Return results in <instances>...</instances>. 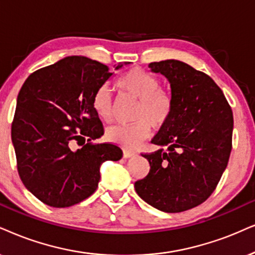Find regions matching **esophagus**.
I'll list each match as a JSON object with an SVG mask.
<instances>
[{
  "label": "esophagus",
  "instance_id": "obj_1",
  "mask_svg": "<svg viewBox=\"0 0 255 255\" xmlns=\"http://www.w3.org/2000/svg\"><path fill=\"white\" fill-rule=\"evenodd\" d=\"M135 155V151L129 150V149H124V157L128 159V157H131Z\"/></svg>",
  "mask_w": 255,
  "mask_h": 255
}]
</instances>
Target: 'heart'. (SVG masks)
Returning <instances> with one entry per match:
<instances>
[{
  "instance_id": "obj_1",
  "label": "heart",
  "mask_w": 255,
  "mask_h": 255,
  "mask_svg": "<svg viewBox=\"0 0 255 255\" xmlns=\"http://www.w3.org/2000/svg\"><path fill=\"white\" fill-rule=\"evenodd\" d=\"M125 94L137 100L133 120L129 126L108 128L106 137L113 143L133 149L150 134V126L160 128L169 120L173 112L172 95L160 88V81L153 74L141 68H131L122 74L115 82ZM92 107L102 121L109 122L113 117V101L109 89L99 87L92 98Z\"/></svg>"
}]
</instances>
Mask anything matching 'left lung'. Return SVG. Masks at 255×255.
Returning a JSON list of instances; mask_svg holds the SVG:
<instances>
[{"label": "left lung", "mask_w": 255, "mask_h": 255, "mask_svg": "<svg viewBox=\"0 0 255 255\" xmlns=\"http://www.w3.org/2000/svg\"><path fill=\"white\" fill-rule=\"evenodd\" d=\"M148 67L168 80L174 106L151 140L166 149L143 154L149 173L134 187L147 204L179 213L201 205L217 188L231 155L233 113L207 74L178 60Z\"/></svg>", "instance_id": "obj_1"}]
</instances>
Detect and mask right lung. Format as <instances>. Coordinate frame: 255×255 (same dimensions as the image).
<instances>
[{"label": "right lung", "mask_w": 255, "mask_h": 255, "mask_svg": "<svg viewBox=\"0 0 255 255\" xmlns=\"http://www.w3.org/2000/svg\"><path fill=\"white\" fill-rule=\"evenodd\" d=\"M112 75L98 61L68 56L30 74L22 86L11 141L22 182L43 204L64 208L83 201L98 188L102 162L122 157L115 144L93 142L104 126L92 98Z\"/></svg>", "instance_id": "add662e5"}]
</instances>
